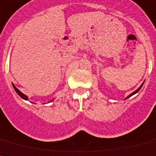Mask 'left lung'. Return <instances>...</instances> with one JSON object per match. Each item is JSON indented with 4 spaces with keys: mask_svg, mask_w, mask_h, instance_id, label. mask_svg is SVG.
<instances>
[{
    "mask_svg": "<svg viewBox=\"0 0 156 156\" xmlns=\"http://www.w3.org/2000/svg\"><path fill=\"white\" fill-rule=\"evenodd\" d=\"M143 84H144V82H143V84H141V86H140V87H139V88H138V89H137V90H135V91H134V92H133V93H130V94H129V96H127V97H126V99H127V98H130V97H131V96L134 95V94H135V93H138V92H139V91L140 90V88H142V86H143Z\"/></svg>",
    "mask_w": 156,
    "mask_h": 156,
    "instance_id": "left-lung-1",
    "label": "left lung"
}]
</instances>
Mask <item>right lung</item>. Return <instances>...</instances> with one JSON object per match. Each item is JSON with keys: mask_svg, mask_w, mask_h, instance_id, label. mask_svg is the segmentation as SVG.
I'll list each match as a JSON object with an SVG mask.
<instances>
[{"mask_svg": "<svg viewBox=\"0 0 156 156\" xmlns=\"http://www.w3.org/2000/svg\"><path fill=\"white\" fill-rule=\"evenodd\" d=\"M13 84V88H14V90L16 91V93H17V94H18V95L20 96V97H21V98H22V99H24V100H26V101H27V100H29V98H28V97H27V95H25L24 93H22V92H21V91L19 90V89H18V88H16V87H15V85L13 84ZM54 101V99H52L51 101H50L49 102H51V101Z\"/></svg>", "mask_w": 156, "mask_h": 156, "instance_id": "add662e5", "label": "right lung"}]
</instances>
